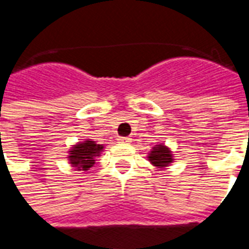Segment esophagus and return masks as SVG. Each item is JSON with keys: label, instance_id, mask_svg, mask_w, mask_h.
Segmentation results:
<instances>
[{"label": "esophagus", "instance_id": "obj_1", "mask_svg": "<svg viewBox=\"0 0 249 249\" xmlns=\"http://www.w3.org/2000/svg\"><path fill=\"white\" fill-rule=\"evenodd\" d=\"M119 141L120 142H124V144H129L130 141H132V139H130V137H120Z\"/></svg>", "mask_w": 249, "mask_h": 249}]
</instances>
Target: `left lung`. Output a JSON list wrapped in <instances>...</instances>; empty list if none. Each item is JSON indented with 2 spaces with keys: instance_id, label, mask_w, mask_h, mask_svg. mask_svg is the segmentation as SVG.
Returning <instances> with one entry per match:
<instances>
[{
  "instance_id": "1",
  "label": "left lung",
  "mask_w": 249,
  "mask_h": 249,
  "mask_svg": "<svg viewBox=\"0 0 249 249\" xmlns=\"http://www.w3.org/2000/svg\"><path fill=\"white\" fill-rule=\"evenodd\" d=\"M149 161L152 164H155L156 167L162 168L167 167L169 162H172V155L168 148L164 145H159L153 148V151L151 152V156H149Z\"/></svg>"
}]
</instances>
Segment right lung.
Listing matches in <instances>:
<instances>
[{
  "mask_svg": "<svg viewBox=\"0 0 249 249\" xmlns=\"http://www.w3.org/2000/svg\"><path fill=\"white\" fill-rule=\"evenodd\" d=\"M103 146L97 145L94 141H85L77 144L71 151V164L78 171H88L94 164V157L98 156Z\"/></svg>",
  "mask_w": 249,
  "mask_h": 249,
  "instance_id": "right-lung-1",
  "label": "right lung"
}]
</instances>
